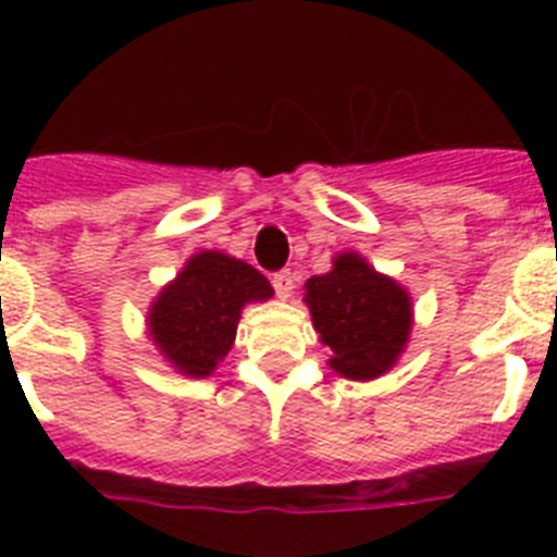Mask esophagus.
Here are the masks:
<instances>
[{
	"instance_id": "esophagus-1",
	"label": "esophagus",
	"mask_w": 557,
	"mask_h": 557,
	"mask_svg": "<svg viewBox=\"0 0 557 557\" xmlns=\"http://www.w3.org/2000/svg\"><path fill=\"white\" fill-rule=\"evenodd\" d=\"M270 282H273V289L278 298H289V295H293L295 275L289 273V270H278V273H273V278H270Z\"/></svg>"
}]
</instances>
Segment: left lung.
<instances>
[{"label":"left lung","instance_id":"left-lung-1","mask_svg":"<svg viewBox=\"0 0 557 557\" xmlns=\"http://www.w3.org/2000/svg\"><path fill=\"white\" fill-rule=\"evenodd\" d=\"M314 332L332 348L329 366L348 379H376L396 362L410 334V295L357 253L307 282Z\"/></svg>","mask_w":557,"mask_h":557}]
</instances>
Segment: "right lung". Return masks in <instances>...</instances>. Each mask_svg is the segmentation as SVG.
<instances>
[{"instance_id": "add662e5", "label": "right lung", "mask_w": 557, "mask_h": 557, "mask_svg": "<svg viewBox=\"0 0 557 557\" xmlns=\"http://www.w3.org/2000/svg\"><path fill=\"white\" fill-rule=\"evenodd\" d=\"M273 287L250 264L203 250L150 309V337L186 376H209L234 346L239 309L264 301Z\"/></svg>"}]
</instances>
